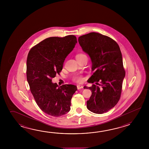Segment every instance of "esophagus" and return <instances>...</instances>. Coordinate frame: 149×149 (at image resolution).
Returning a JSON list of instances; mask_svg holds the SVG:
<instances>
[{"instance_id":"1","label":"esophagus","mask_w":149,"mask_h":149,"mask_svg":"<svg viewBox=\"0 0 149 149\" xmlns=\"http://www.w3.org/2000/svg\"><path fill=\"white\" fill-rule=\"evenodd\" d=\"M77 89H78L83 88V86L80 85H78L77 86Z\"/></svg>"}]
</instances>
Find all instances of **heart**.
Segmentation results:
<instances>
[{"label":"heart","instance_id":"1","mask_svg":"<svg viewBox=\"0 0 149 149\" xmlns=\"http://www.w3.org/2000/svg\"><path fill=\"white\" fill-rule=\"evenodd\" d=\"M84 55H85L83 54H77V56H76V58L82 56H84ZM73 80L75 82L80 83V82H82L84 81V78L82 77V76H79V75H76V76L73 77Z\"/></svg>","mask_w":149,"mask_h":149}]
</instances>
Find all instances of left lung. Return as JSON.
<instances>
[{
	"label": "left lung",
	"mask_w": 149,
	"mask_h": 149,
	"mask_svg": "<svg viewBox=\"0 0 149 149\" xmlns=\"http://www.w3.org/2000/svg\"><path fill=\"white\" fill-rule=\"evenodd\" d=\"M78 42L92 61L94 73L88 82L101 86L84 87L92 91L87 107L93 113L102 114L113 108L120 97L125 77L120 49L114 40L96 32L79 37Z\"/></svg>",
	"instance_id": "8db88e82"
}]
</instances>
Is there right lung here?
<instances>
[{
    "label": "right lung",
    "mask_w": 149,
    "mask_h": 149,
    "mask_svg": "<svg viewBox=\"0 0 149 149\" xmlns=\"http://www.w3.org/2000/svg\"><path fill=\"white\" fill-rule=\"evenodd\" d=\"M77 38L69 35L46 38L32 48L26 60V78L32 94L42 111L58 117L70 110L71 100L77 87L57 85L52 78L62 70L65 58L72 51Z\"/></svg>",
    "instance_id": "right-lung-1"
}]
</instances>
